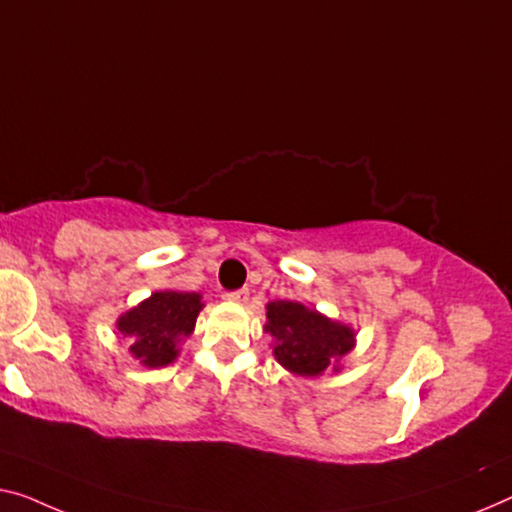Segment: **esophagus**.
Listing matches in <instances>:
<instances>
[{
	"mask_svg": "<svg viewBox=\"0 0 512 512\" xmlns=\"http://www.w3.org/2000/svg\"><path fill=\"white\" fill-rule=\"evenodd\" d=\"M227 299L239 303V305H246L248 299H250V294H248V289H234V292L227 294Z\"/></svg>",
	"mask_w": 512,
	"mask_h": 512,
	"instance_id": "esophagus-1",
	"label": "esophagus"
}]
</instances>
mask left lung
<instances>
[{
  "label": "left lung",
  "mask_w": 512,
  "mask_h": 512,
  "mask_svg": "<svg viewBox=\"0 0 512 512\" xmlns=\"http://www.w3.org/2000/svg\"><path fill=\"white\" fill-rule=\"evenodd\" d=\"M264 331L273 338V356L299 377H319L354 349V331L299 301L266 305ZM333 370H338V365Z\"/></svg>",
  "instance_id": "left-lung-1"
}]
</instances>
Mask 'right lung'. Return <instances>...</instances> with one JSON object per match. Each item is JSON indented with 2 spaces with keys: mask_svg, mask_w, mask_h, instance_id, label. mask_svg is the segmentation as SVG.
Wrapping results in <instances>:
<instances>
[{
  "mask_svg": "<svg viewBox=\"0 0 512 512\" xmlns=\"http://www.w3.org/2000/svg\"><path fill=\"white\" fill-rule=\"evenodd\" d=\"M204 308L195 292H154L117 319V329L133 338L131 352L147 368H165L179 356V345L195 329Z\"/></svg>",
  "mask_w": 512,
  "mask_h": 512,
  "instance_id": "1",
  "label": "right lung"
}]
</instances>
